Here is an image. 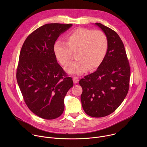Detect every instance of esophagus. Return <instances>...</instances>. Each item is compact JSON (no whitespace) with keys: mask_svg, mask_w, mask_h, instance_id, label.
Returning <instances> with one entry per match:
<instances>
[{"mask_svg":"<svg viewBox=\"0 0 147 147\" xmlns=\"http://www.w3.org/2000/svg\"><path fill=\"white\" fill-rule=\"evenodd\" d=\"M73 82L74 83H77L78 82V81H79V78L78 77H74L73 78Z\"/></svg>","mask_w":147,"mask_h":147,"instance_id":"1","label":"esophagus"}]
</instances>
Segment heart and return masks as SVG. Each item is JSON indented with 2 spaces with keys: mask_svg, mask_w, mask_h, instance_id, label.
Instances as JSON below:
<instances>
[{
  "mask_svg": "<svg viewBox=\"0 0 147 147\" xmlns=\"http://www.w3.org/2000/svg\"><path fill=\"white\" fill-rule=\"evenodd\" d=\"M108 49V38L100 30L79 28L66 36V43L57 40L53 45L56 59L63 66L67 65L76 52V60L66 68L70 74H81L88 69L98 68L103 61Z\"/></svg>",
  "mask_w": 147,
  "mask_h": 147,
  "instance_id": "obj_1",
  "label": "heart"
}]
</instances>
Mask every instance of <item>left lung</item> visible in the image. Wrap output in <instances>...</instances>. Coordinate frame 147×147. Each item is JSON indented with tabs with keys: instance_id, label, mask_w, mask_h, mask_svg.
Returning <instances> with one entry per match:
<instances>
[{
	"instance_id": "8db88e82",
	"label": "left lung",
	"mask_w": 147,
	"mask_h": 147,
	"mask_svg": "<svg viewBox=\"0 0 147 147\" xmlns=\"http://www.w3.org/2000/svg\"><path fill=\"white\" fill-rule=\"evenodd\" d=\"M106 34L108 49L97 70L80 80L82 88L81 100L86 114L102 117L113 113L126 96L130 78V68L124 44L113 30L96 23Z\"/></svg>"
}]
</instances>
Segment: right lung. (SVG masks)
<instances>
[{
    "label": "right lung",
    "mask_w": 147,
    "mask_h": 147,
    "mask_svg": "<svg viewBox=\"0 0 147 147\" xmlns=\"http://www.w3.org/2000/svg\"><path fill=\"white\" fill-rule=\"evenodd\" d=\"M73 25L51 23L41 26L26 38L21 49L17 81L30 110L47 120L64 111V99L73 86L57 63L53 45L58 37Z\"/></svg>",
    "instance_id": "add662e5"
}]
</instances>
